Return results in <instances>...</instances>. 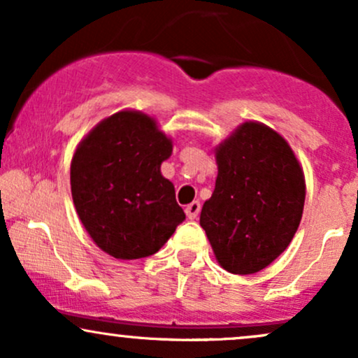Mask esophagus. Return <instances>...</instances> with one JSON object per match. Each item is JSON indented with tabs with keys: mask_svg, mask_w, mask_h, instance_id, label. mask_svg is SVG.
I'll return each mask as SVG.
<instances>
[{
	"mask_svg": "<svg viewBox=\"0 0 358 358\" xmlns=\"http://www.w3.org/2000/svg\"><path fill=\"white\" fill-rule=\"evenodd\" d=\"M185 213H187L188 219H196V217H199V213H200V202H199V200H195V202L187 205V207H185Z\"/></svg>",
	"mask_w": 358,
	"mask_h": 358,
	"instance_id": "obj_1",
	"label": "esophagus"
}]
</instances>
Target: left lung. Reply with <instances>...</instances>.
I'll return each mask as SVG.
<instances>
[{
    "label": "left lung",
    "mask_w": 358,
    "mask_h": 358,
    "mask_svg": "<svg viewBox=\"0 0 358 358\" xmlns=\"http://www.w3.org/2000/svg\"><path fill=\"white\" fill-rule=\"evenodd\" d=\"M215 156L219 175L200 225L222 268L254 274L293 241L305 205V176L289 145L259 122H244Z\"/></svg>",
    "instance_id": "8db88e82"
}]
</instances>
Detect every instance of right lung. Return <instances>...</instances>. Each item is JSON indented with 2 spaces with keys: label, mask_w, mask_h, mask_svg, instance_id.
I'll use <instances>...</instances> for the list:
<instances>
[{
  "label": "right lung",
  "mask_w": 358,
  "mask_h": 358,
  "mask_svg": "<svg viewBox=\"0 0 358 358\" xmlns=\"http://www.w3.org/2000/svg\"><path fill=\"white\" fill-rule=\"evenodd\" d=\"M171 141L146 114L122 110L99 122L72 158V199L85 231L116 259L158 252L185 220L159 166Z\"/></svg>",
  "instance_id": "obj_1"
}]
</instances>
